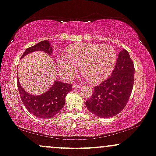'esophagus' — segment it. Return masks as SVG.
I'll list each match as a JSON object with an SVG mask.
<instances>
[{
    "label": "esophagus",
    "mask_w": 156,
    "mask_h": 156,
    "mask_svg": "<svg viewBox=\"0 0 156 156\" xmlns=\"http://www.w3.org/2000/svg\"><path fill=\"white\" fill-rule=\"evenodd\" d=\"M81 86H78V85H77V84H73V89H78V88H81Z\"/></svg>",
    "instance_id": "1"
}]
</instances>
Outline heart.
Listing matches in <instances>:
<instances>
[{
	"label": "heart",
	"instance_id": "b5f03b06",
	"mask_svg": "<svg viewBox=\"0 0 156 156\" xmlns=\"http://www.w3.org/2000/svg\"><path fill=\"white\" fill-rule=\"evenodd\" d=\"M115 49L109 45L78 44L71 46L67 57L61 55L58 58V67L63 77L71 80L81 66V72L89 81L98 83L111 75L115 65Z\"/></svg>",
	"mask_w": 156,
	"mask_h": 156
}]
</instances>
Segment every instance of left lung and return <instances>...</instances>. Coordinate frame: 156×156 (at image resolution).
Returning a JSON list of instances; mask_svg holds the SVG:
<instances>
[{"instance_id":"1","label":"left lung","mask_w":156,"mask_h":156,"mask_svg":"<svg viewBox=\"0 0 156 156\" xmlns=\"http://www.w3.org/2000/svg\"><path fill=\"white\" fill-rule=\"evenodd\" d=\"M134 64L129 52L123 49L118 55L115 69L108 79L94 87L86 107L99 118H110L125 107L134 83Z\"/></svg>"}]
</instances>
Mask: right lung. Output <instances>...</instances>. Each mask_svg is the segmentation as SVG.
Masks as SVG:
<instances>
[{
    "instance_id": "1",
    "label": "right lung",
    "mask_w": 156,
    "mask_h": 156,
    "mask_svg": "<svg viewBox=\"0 0 156 156\" xmlns=\"http://www.w3.org/2000/svg\"><path fill=\"white\" fill-rule=\"evenodd\" d=\"M42 51L51 55L52 47L49 41H43L33 47L27 48L20 59L31 52ZM18 91L23 105L29 112L41 119H49L58 113L65 104V98L72 90L73 85L55 81L45 93L38 95H31L22 88L18 80Z\"/></svg>"
}]
</instances>
